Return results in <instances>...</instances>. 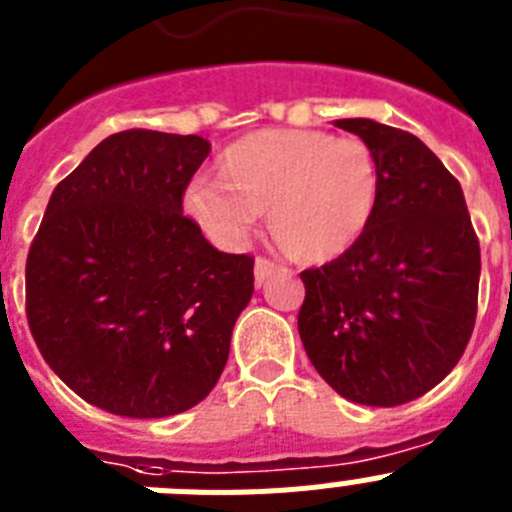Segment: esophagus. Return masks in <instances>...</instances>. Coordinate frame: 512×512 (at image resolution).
I'll list each match as a JSON object with an SVG mask.
<instances>
[{
    "instance_id": "obj_1",
    "label": "esophagus",
    "mask_w": 512,
    "mask_h": 512,
    "mask_svg": "<svg viewBox=\"0 0 512 512\" xmlns=\"http://www.w3.org/2000/svg\"><path fill=\"white\" fill-rule=\"evenodd\" d=\"M274 271H277V264H274L271 259H264V256H259V259H256V264H253V279H256V284L261 287V284H264L266 279L274 274Z\"/></svg>"
}]
</instances>
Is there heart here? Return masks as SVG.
Masks as SVG:
<instances>
[{"label":"heart","instance_id":"b5f03b06","mask_svg":"<svg viewBox=\"0 0 512 512\" xmlns=\"http://www.w3.org/2000/svg\"><path fill=\"white\" fill-rule=\"evenodd\" d=\"M377 205L379 166L364 140L295 128L243 135L220 156V179L184 192V212L217 246L243 243L266 212L271 238L302 264L346 253Z\"/></svg>","mask_w":512,"mask_h":512}]
</instances>
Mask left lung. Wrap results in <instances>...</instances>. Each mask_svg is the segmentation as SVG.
I'll list each match as a JSON object with an SVG mask.
<instances>
[{
    "label": "left lung",
    "mask_w": 512,
    "mask_h": 512,
    "mask_svg": "<svg viewBox=\"0 0 512 512\" xmlns=\"http://www.w3.org/2000/svg\"><path fill=\"white\" fill-rule=\"evenodd\" d=\"M379 166V205L354 246L302 271V346L341 397L395 408L433 390L474 330L479 241L464 192L413 133L351 117Z\"/></svg>",
    "instance_id": "1"
}]
</instances>
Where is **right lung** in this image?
<instances>
[{
    "label": "right lung",
    "instance_id": "obj_1",
    "mask_svg": "<svg viewBox=\"0 0 512 512\" xmlns=\"http://www.w3.org/2000/svg\"><path fill=\"white\" fill-rule=\"evenodd\" d=\"M200 135L122 130L51 194L25 266L27 325L89 405L166 418L205 400L253 295V259L182 212Z\"/></svg>",
    "mask_w": 512,
    "mask_h": 512
}]
</instances>
